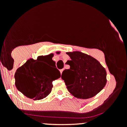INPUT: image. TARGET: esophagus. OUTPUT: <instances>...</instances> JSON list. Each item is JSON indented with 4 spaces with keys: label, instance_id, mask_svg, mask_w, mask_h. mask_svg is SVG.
Segmentation results:
<instances>
[{
    "label": "esophagus",
    "instance_id": "34e87169",
    "mask_svg": "<svg viewBox=\"0 0 127 127\" xmlns=\"http://www.w3.org/2000/svg\"><path fill=\"white\" fill-rule=\"evenodd\" d=\"M64 70V69H62V70H60V72H61V73H62V72H63V71Z\"/></svg>",
    "mask_w": 127,
    "mask_h": 127
}]
</instances>
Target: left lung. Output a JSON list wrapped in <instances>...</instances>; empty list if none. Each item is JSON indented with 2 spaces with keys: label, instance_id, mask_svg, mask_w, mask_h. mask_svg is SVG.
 Here are the masks:
<instances>
[{
  "label": "left lung",
  "instance_id": "obj_1",
  "mask_svg": "<svg viewBox=\"0 0 127 127\" xmlns=\"http://www.w3.org/2000/svg\"><path fill=\"white\" fill-rule=\"evenodd\" d=\"M66 54L71 59L66 62L70 68L63 72L62 78L68 91L78 98L94 97L105 87L107 82L106 69L98 61L88 54L79 51ZM63 74L72 75V82H68L63 78Z\"/></svg>",
  "mask_w": 127,
  "mask_h": 127
}]
</instances>
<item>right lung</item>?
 Returning <instances> with one entry per match:
<instances>
[{
    "instance_id": "obj_1",
    "label": "right lung",
    "mask_w": 127,
    "mask_h": 127,
    "mask_svg": "<svg viewBox=\"0 0 127 127\" xmlns=\"http://www.w3.org/2000/svg\"><path fill=\"white\" fill-rule=\"evenodd\" d=\"M53 54L30 59L15 73V86L18 91L29 98L39 100L47 97L51 92L52 81L60 78L59 70L50 72L46 67L48 62H52Z\"/></svg>"
}]
</instances>
